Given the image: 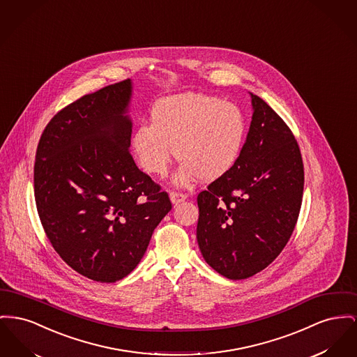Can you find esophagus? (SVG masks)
<instances>
[{"mask_svg": "<svg viewBox=\"0 0 357 357\" xmlns=\"http://www.w3.org/2000/svg\"><path fill=\"white\" fill-rule=\"evenodd\" d=\"M186 198H188V195H186V194L175 192V191H171V192H169V199H171L172 205H178V204H181V202H183Z\"/></svg>", "mask_w": 357, "mask_h": 357, "instance_id": "esophagus-1", "label": "esophagus"}]
</instances>
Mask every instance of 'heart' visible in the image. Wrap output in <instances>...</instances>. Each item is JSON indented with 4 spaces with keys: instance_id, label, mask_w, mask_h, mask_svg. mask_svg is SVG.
<instances>
[{
    "instance_id": "heart-1",
    "label": "heart",
    "mask_w": 357,
    "mask_h": 357,
    "mask_svg": "<svg viewBox=\"0 0 357 357\" xmlns=\"http://www.w3.org/2000/svg\"><path fill=\"white\" fill-rule=\"evenodd\" d=\"M151 121L135 128L130 137L133 155L144 171L162 176L175 151L181 163L172 182L179 188L199 178L211 182L228 174L247 136V120L238 106L201 93L159 101Z\"/></svg>"
}]
</instances>
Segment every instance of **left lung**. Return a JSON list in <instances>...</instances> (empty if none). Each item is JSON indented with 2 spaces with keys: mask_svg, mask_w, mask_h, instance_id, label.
Segmentation results:
<instances>
[{
  "mask_svg": "<svg viewBox=\"0 0 357 357\" xmlns=\"http://www.w3.org/2000/svg\"><path fill=\"white\" fill-rule=\"evenodd\" d=\"M250 94L251 126L237 163L197 198L199 251L231 280L260 273L286 247L305 182L291 130L264 100Z\"/></svg>",
  "mask_w": 357,
  "mask_h": 357,
  "instance_id": "1",
  "label": "left lung"
}]
</instances>
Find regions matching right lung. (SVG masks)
I'll list each match as a JSON object with an SVG mask.
<instances>
[{"label": "right lung", "instance_id": "right-lung-1", "mask_svg": "<svg viewBox=\"0 0 357 357\" xmlns=\"http://www.w3.org/2000/svg\"><path fill=\"white\" fill-rule=\"evenodd\" d=\"M130 79L66 106L45 126L35 199L54 250L77 273L113 283L132 273L171 210L130 156Z\"/></svg>", "mask_w": 357, "mask_h": 357}]
</instances>
